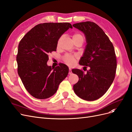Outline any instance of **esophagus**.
Here are the masks:
<instances>
[{
    "mask_svg": "<svg viewBox=\"0 0 132 132\" xmlns=\"http://www.w3.org/2000/svg\"><path fill=\"white\" fill-rule=\"evenodd\" d=\"M71 73H72V72H71V69L70 68H69V74H71Z\"/></svg>",
    "mask_w": 132,
    "mask_h": 132,
    "instance_id": "esophagus-1",
    "label": "esophagus"
}]
</instances>
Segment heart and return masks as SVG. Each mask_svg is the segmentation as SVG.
I'll return each instance as SVG.
<instances>
[{"instance_id":"obj_1","label":"heart","mask_w":132,"mask_h":132,"mask_svg":"<svg viewBox=\"0 0 132 132\" xmlns=\"http://www.w3.org/2000/svg\"><path fill=\"white\" fill-rule=\"evenodd\" d=\"M62 38H63V36H61L59 38L58 42H57L58 46H59L60 43H61ZM73 39L74 42L77 41V40H78V39H81L84 40V38H83L82 36L79 33L74 34L73 35ZM77 57H78L77 55H71V54H66L65 56L64 57L63 59H64V61L67 64H68L71 65V64H73V63L75 61V59Z\"/></svg>"}]
</instances>
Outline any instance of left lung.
<instances>
[{
    "instance_id": "1",
    "label": "left lung",
    "mask_w": 132,
    "mask_h": 132,
    "mask_svg": "<svg viewBox=\"0 0 132 132\" xmlns=\"http://www.w3.org/2000/svg\"><path fill=\"white\" fill-rule=\"evenodd\" d=\"M73 26L85 35L87 45L79 64L90 68L86 73L82 70H71L79 79L73 86L74 91L80 98L94 101L106 93L114 80L117 68L114 47L104 31L95 22H82Z\"/></svg>"
}]
</instances>
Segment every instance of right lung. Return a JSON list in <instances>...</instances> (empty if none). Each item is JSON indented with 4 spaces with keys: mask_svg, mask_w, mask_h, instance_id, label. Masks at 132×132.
<instances>
[{
    "mask_svg": "<svg viewBox=\"0 0 132 132\" xmlns=\"http://www.w3.org/2000/svg\"><path fill=\"white\" fill-rule=\"evenodd\" d=\"M69 28L73 27L68 22L39 23L20 41L16 55L18 73L25 89L33 97H51L68 75L69 68L64 64L60 63L53 68L47 62L48 55L56 51L59 38Z\"/></svg>",
    "mask_w": 132,
    "mask_h": 132,
    "instance_id": "right-lung-1",
    "label": "right lung"
}]
</instances>
